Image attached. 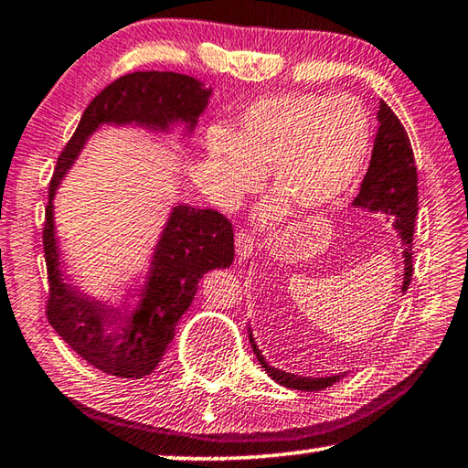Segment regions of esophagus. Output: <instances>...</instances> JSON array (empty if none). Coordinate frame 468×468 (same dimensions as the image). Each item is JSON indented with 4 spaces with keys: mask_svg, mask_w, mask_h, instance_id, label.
Segmentation results:
<instances>
[{
    "mask_svg": "<svg viewBox=\"0 0 468 468\" xmlns=\"http://www.w3.org/2000/svg\"><path fill=\"white\" fill-rule=\"evenodd\" d=\"M234 244H236V259L238 261H246L252 254V238L250 234L246 232H238L234 238Z\"/></svg>",
    "mask_w": 468,
    "mask_h": 468,
    "instance_id": "esophagus-1",
    "label": "esophagus"
}]
</instances>
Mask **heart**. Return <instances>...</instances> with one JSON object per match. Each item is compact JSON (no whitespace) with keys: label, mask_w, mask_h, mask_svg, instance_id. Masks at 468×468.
Masks as SVG:
<instances>
[{"label":"heart","mask_w":468,"mask_h":468,"mask_svg":"<svg viewBox=\"0 0 468 468\" xmlns=\"http://www.w3.org/2000/svg\"><path fill=\"white\" fill-rule=\"evenodd\" d=\"M371 148V120L356 97L297 91L250 103L232 132L214 126L206 153L216 199L234 207L271 169L277 189L254 218L271 226L291 207L320 214L350 189Z\"/></svg>","instance_id":"heart-1"}]
</instances>
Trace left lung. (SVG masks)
I'll return each mask as SVG.
<instances>
[{
    "mask_svg": "<svg viewBox=\"0 0 468 468\" xmlns=\"http://www.w3.org/2000/svg\"><path fill=\"white\" fill-rule=\"evenodd\" d=\"M378 130L373 144L371 163L356 197L350 201V207L368 211V214L383 216L385 222L401 238L403 250V285L405 293L411 281V246H413V228H416L418 216V171L416 158H413L411 143L408 132H405L399 118L385 101L378 103L377 112ZM250 346L257 355L259 363L269 373L272 381L289 387L297 391H322L330 385H336L348 373L330 375V377H302L293 373H285L277 367H271L264 358L262 350L257 346L252 328L249 325Z\"/></svg>",
    "mask_w": 468,
    "mask_h": 468,
    "instance_id": "1",
    "label": "left lung"
}]
</instances>
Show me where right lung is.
<instances>
[{
  "label": "right lung",
  "instance_id": "1",
  "mask_svg": "<svg viewBox=\"0 0 468 468\" xmlns=\"http://www.w3.org/2000/svg\"><path fill=\"white\" fill-rule=\"evenodd\" d=\"M214 93L196 77L171 70H140L113 81L83 112L81 122L57 161L50 181L42 242L50 283L47 305L55 332L100 371L143 378L161 363L181 315L189 310L206 272L230 267L234 230L214 209L173 204L151 254L138 295L101 299L69 285L55 226V197L85 144L103 126L138 128L191 138Z\"/></svg>",
  "mask_w": 468,
  "mask_h": 468
}]
</instances>
